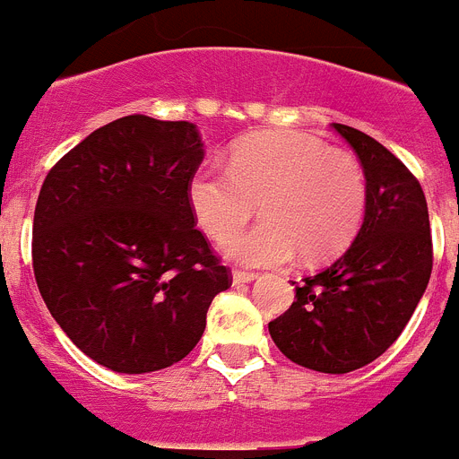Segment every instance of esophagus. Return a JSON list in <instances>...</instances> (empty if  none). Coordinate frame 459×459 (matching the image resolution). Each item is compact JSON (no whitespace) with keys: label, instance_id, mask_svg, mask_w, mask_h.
Instances as JSON below:
<instances>
[{"label":"esophagus","instance_id":"1","mask_svg":"<svg viewBox=\"0 0 459 459\" xmlns=\"http://www.w3.org/2000/svg\"><path fill=\"white\" fill-rule=\"evenodd\" d=\"M257 280V273H248V271H232L234 285H243V282H253Z\"/></svg>","mask_w":459,"mask_h":459}]
</instances>
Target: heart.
<instances>
[{"label": "heart", "mask_w": 459, "mask_h": 459, "mask_svg": "<svg viewBox=\"0 0 459 459\" xmlns=\"http://www.w3.org/2000/svg\"><path fill=\"white\" fill-rule=\"evenodd\" d=\"M260 202L265 221L235 235ZM188 202L206 237L227 239L225 255L246 266H282L301 253L319 262L342 253L368 204L366 172L351 153L306 133H257L238 142L230 168L193 174Z\"/></svg>", "instance_id": "heart-1"}]
</instances>
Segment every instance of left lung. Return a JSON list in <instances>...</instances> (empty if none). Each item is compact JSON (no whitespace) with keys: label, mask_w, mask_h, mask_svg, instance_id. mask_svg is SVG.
I'll return each mask as SVG.
<instances>
[{"label":"left lung","mask_w":459,"mask_h":459,"mask_svg":"<svg viewBox=\"0 0 459 459\" xmlns=\"http://www.w3.org/2000/svg\"><path fill=\"white\" fill-rule=\"evenodd\" d=\"M368 181L363 225L335 262L296 285V301L269 322L275 347L307 370H359L403 333L432 273L428 202L419 179L384 144L333 124Z\"/></svg>","instance_id":"left-lung-1"}]
</instances>
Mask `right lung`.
<instances>
[{
    "label": "right lung",
    "mask_w": 459,
    "mask_h": 459,
    "mask_svg": "<svg viewBox=\"0 0 459 459\" xmlns=\"http://www.w3.org/2000/svg\"><path fill=\"white\" fill-rule=\"evenodd\" d=\"M202 158L190 121L128 115L84 137L40 186L36 285L71 342L109 370L179 363L232 285L188 202Z\"/></svg>",
    "instance_id": "obj_1"
}]
</instances>
